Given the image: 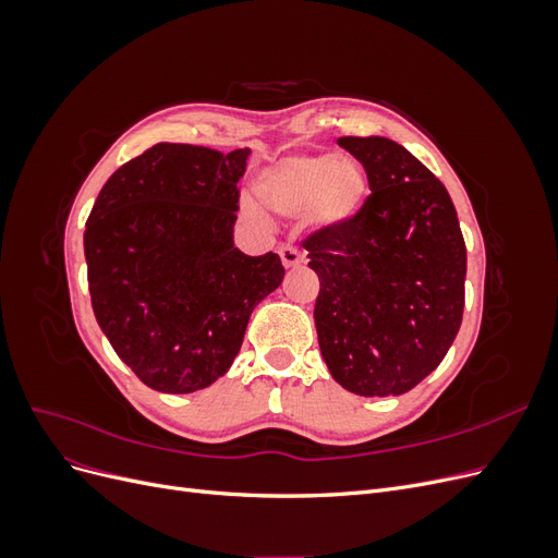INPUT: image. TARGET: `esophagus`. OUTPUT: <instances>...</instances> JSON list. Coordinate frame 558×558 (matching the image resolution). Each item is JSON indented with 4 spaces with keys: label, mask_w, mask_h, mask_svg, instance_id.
<instances>
[{
    "label": "esophagus",
    "mask_w": 558,
    "mask_h": 558,
    "mask_svg": "<svg viewBox=\"0 0 558 558\" xmlns=\"http://www.w3.org/2000/svg\"><path fill=\"white\" fill-rule=\"evenodd\" d=\"M279 256H281V263H283L286 269L302 265V253L298 248H293V246H281L279 248Z\"/></svg>",
    "instance_id": "obj_1"
}]
</instances>
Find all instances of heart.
Wrapping results in <instances>:
<instances>
[{
	"label": "heart",
	"mask_w": 558,
	"mask_h": 558,
	"mask_svg": "<svg viewBox=\"0 0 558 558\" xmlns=\"http://www.w3.org/2000/svg\"><path fill=\"white\" fill-rule=\"evenodd\" d=\"M258 199L279 216H310L316 228L351 221L367 195V174L359 160L332 154H295L267 167L253 183ZM244 214L260 221L256 205Z\"/></svg>",
	"instance_id": "b5f03b06"
}]
</instances>
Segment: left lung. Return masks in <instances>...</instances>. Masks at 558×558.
Segmentation results:
<instances>
[{"mask_svg": "<svg viewBox=\"0 0 558 558\" xmlns=\"http://www.w3.org/2000/svg\"><path fill=\"white\" fill-rule=\"evenodd\" d=\"M369 193L302 242L320 281V356L356 396H400L442 363L465 305V242L440 179L386 137H340Z\"/></svg>", "mask_w": 558, "mask_h": 558, "instance_id": "1", "label": "left lung"}]
</instances>
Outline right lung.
<instances>
[{
    "label": "right lung",
    "mask_w": 558,
    "mask_h": 558,
    "mask_svg": "<svg viewBox=\"0 0 558 558\" xmlns=\"http://www.w3.org/2000/svg\"><path fill=\"white\" fill-rule=\"evenodd\" d=\"M248 154L156 144L118 167L88 216L95 318L154 391L193 393L223 377L251 312L283 279L277 253L234 246Z\"/></svg>",
    "instance_id": "obj_1"
}]
</instances>
